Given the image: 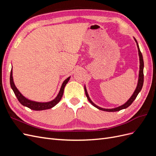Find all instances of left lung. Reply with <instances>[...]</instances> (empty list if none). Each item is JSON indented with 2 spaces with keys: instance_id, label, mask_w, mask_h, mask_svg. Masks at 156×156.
I'll use <instances>...</instances> for the list:
<instances>
[{
  "instance_id": "1",
  "label": "left lung",
  "mask_w": 156,
  "mask_h": 156,
  "mask_svg": "<svg viewBox=\"0 0 156 156\" xmlns=\"http://www.w3.org/2000/svg\"><path fill=\"white\" fill-rule=\"evenodd\" d=\"M133 38L136 42V46H137V49H138V52H139V62H140V65H139V79H138V83H137V85H136V87L135 90V91L133 92V94H132V96L130 97V98L127 100L124 104L118 107H115V108H101L100 107H99L98 105H96L95 103H94L92 102V101L90 100V98L88 94V92L86 88V86L84 85V91H85V94L87 97L88 100L89 101V102L91 103V104L94 106L96 107L97 108L103 111H107V112H115V111H119L120 110L124 109V108H126L127 107H128L133 102V101L135 100V98L137 96V95L139 94V93L140 92L141 89L143 88V83H144V73H143V69H144V61H143V57L142 53L140 51L139 47L138 45L137 41H136V39L133 37Z\"/></svg>"
}]
</instances>
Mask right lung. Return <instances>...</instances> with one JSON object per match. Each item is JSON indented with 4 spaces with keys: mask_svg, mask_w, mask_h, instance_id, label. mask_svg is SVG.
I'll return each instance as SVG.
<instances>
[{
    "mask_svg": "<svg viewBox=\"0 0 156 156\" xmlns=\"http://www.w3.org/2000/svg\"><path fill=\"white\" fill-rule=\"evenodd\" d=\"M12 72H12V68L11 73H10V86H11L12 89L13 90L14 94H15V95L16 96L18 101H20L21 104L23 105V106L27 107L28 108H30V109L34 110V111H42V110L49 109V108H53V107H55L56 104H57V103L60 101L61 98H62V97L63 96L64 88L70 79V77H69L66 79L64 80V81L62 83V86H61V87H60V91L58 94V95L56 96V97L54 99V100H51L50 101H48V102H37V101L30 100H29V99L26 98L24 96L22 95V94L20 91H19V90L16 87L15 84H14Z\"/></svg>",
    "mask_w": 156,
    "mask_h": 156,
    "instance_id": "right-lung-1",
    "label": "right lung"
}]
</instances>
